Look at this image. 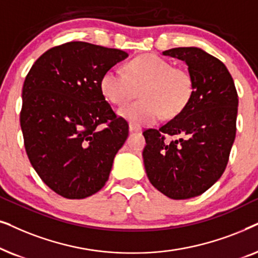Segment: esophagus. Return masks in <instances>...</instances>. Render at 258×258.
Masks as SVG:
<instances>
[{
  "label": "esophagus",
  "instance_id": "obj_1",
  "mask_svg": "<svg viewBox=\"0 0 258 258\" xmlns=\"http://www.w3.org/2000/svg\"><path fill=\"white\" fill-rule=\"evenodd\" d=\"M128 130H130V132H142V127L133 125V123H130Z\"/></svg>",
  "mask_w": 258,
  "mask_h": 258
}]
</instances>
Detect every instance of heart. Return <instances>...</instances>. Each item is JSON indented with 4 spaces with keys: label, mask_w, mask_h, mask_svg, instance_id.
<instances>
[{
    "label": "heart",
    "mask_w": 258,
    "mask_h": 258,
    "mask_svg": "<svg viewBox=\"0 0 258 258\" xmlns=\"http://www.w3.org/2000/svg\"><path fill=\"white\" fill-rule=\"evenodd\" d=\"M125 73L119 67L106 71L100 80L101 93L111 104L121 106L140 91L142 100L119 109V115L133 125L156 122L163 114H179L194 95V79L156 54H144L130 61Z\"/></svg>",
    "instance_id": "b5f03b06"
}]
</instances>
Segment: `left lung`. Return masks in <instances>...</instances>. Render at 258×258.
Listing matches in <instances>:
<instances>
[{
    "label": "left lung",
    "instance_id": "obj_1",
    "mask_svg": "<svg viewBox=\"0 0 258 258\" xmlns=\"http://www.w3.org/2000/svg\"><path fill=\"white\" fill-rule=\"evenodd\" d=\"M163 55L187 64L194 95L169 122L143 133L144 165L158 191L188 199L210 188L224 172L236 137L238 95L225 64L201 48H172ZM166 135L178 139L169 142Z\"/></svg>",
    "mask_w": 258,
    "mask_h": 258
}]
</instances>
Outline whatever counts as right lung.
<instances>
[{
    "instance_id": "right-lung-1",
    "label": "right lung",
    "mask_w": 258,
    "mask_h": 258,
    "mask_svg": "<svg viewBox=\"0 0 258 258\" xmlns=\"http://www.w3.org/2000/svg\"><path fill=\"white\" fill-rule=\"evenodd\" d=\"M127 56L74 41L43 53L26 77L20 122L27 156L43 183L64 198L100 190L127 139L126 120L100 89L105 72Z\"/></svg>"
}]
</instances>
